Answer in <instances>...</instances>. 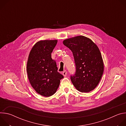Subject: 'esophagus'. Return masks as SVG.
Returning a JSON list of instances; mask_svg holds the SVG:
<instances>
[{"label": "esophagus", "mask_w": 126, "mask_h": 126, "mask_svg": "<svg viewBox=\"0 0 126 126\" xmlns=\"http://www.w3.org/2000/svg\"><path fill=\"white\" fill-rule=\"evenodd\" d=\"M62 74H63V75L64 77H66V75H67V71H66V70L64 71L63 72Z\"/></svg>", "instance_id": "34e87169"}]
</instances>
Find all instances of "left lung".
<instances>
[{"instance_id": "obj_1", "label": "left lung", "mask_w": 126, "mask_h": 126, "mask_svg": "<svg viewBox=\"0 0 126 126\" xmlns=\"http://www.w3.org/2000/svg\"><path fill=\"white\" fill-rule=\"evenodd\" d=\"M63 44L73 53L76 72L71 80L80 92L88 93L98 86L104 72V63L98 47L84 36L65 39Z\"/></svg>"}]
</instances>
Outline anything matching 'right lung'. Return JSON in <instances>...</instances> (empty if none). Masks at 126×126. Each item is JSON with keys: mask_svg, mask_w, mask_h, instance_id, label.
I'll list each match as a JSON object with an SVG mask.
<instances>
[{"mask_svg": "<svg viewBox=\"0 0 126 126\" xmlns=\"http://www.w3.org/2000/svg\"><path fill=\"white\" fill-rule=\"evenodd\" d=\"M57 40H40L32 48L27 63L29 82L38 94L46 97L54 94L63 76L57 71L56 62L51 58V53Z\"/></svg>", "mask_w": 126, "mask_h": 126, "instance_id": "add662e5", "label": "right lung"}]
</instances>
